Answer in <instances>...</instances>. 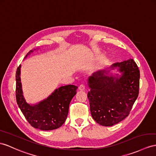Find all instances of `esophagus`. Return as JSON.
I'll return each instance as SVG.
<instances>
[{
	"label": "esophagus",
	"instance_id": "1",
	"mask_svg": "<svg viewBox=\"0 0 156 156\" xmlns=\"http://www.w3.org/2000/svg\"><path fill=\"white\" fill-rule=\"evenodd\" d=\"M78 89H79V90H81V91L84 90H85V86L83 85V84L80 85L79 87H78Z\"/></svg>",
	"mask_w": 156,
	"mask_h": 156
}]
</instances>
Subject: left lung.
Here are the masks:
<instances>
[{"mask_svg": "<svg viewBox=\"0 0 156 156\" xmlns=\"http://www.w3.org/2000/svg\"><path fill=\"white\" fill-rule=\"evenodd\" d=\"M120 77L99 70L88 78L87 93L91 116L100 125L110 126L129 116L139 94L140 70L133 59L116 62Z\"/></svg>", "mask_w": 156, "mask_h": 156, "instance_id": "1", "label": "left lung"}]
</instances>
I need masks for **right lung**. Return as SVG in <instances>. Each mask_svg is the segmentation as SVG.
I'll list each match as a JSON object with an SVG mask.
<instances>
[{"label": "right lung", "instance_id": "right-lung-1", "mask_svg": "<svg viewBox=\"0 0 156 156\" xmlns=\"http://www.w3.org/2000/svg\"><path fill=\"white\" fill-rule=\"evenodd\" d=\"M33 51L26 55L27 57ZM20 65L16 73V97L18 105L25 118L35 129L42 130L57 129L65 122L70 103L76 94L77 86L66 85L56 89L47 99L34 105L27 103L23 95Z\"/></svg>", "mask_w": 156, "mask_h": 156}]
</instances>
